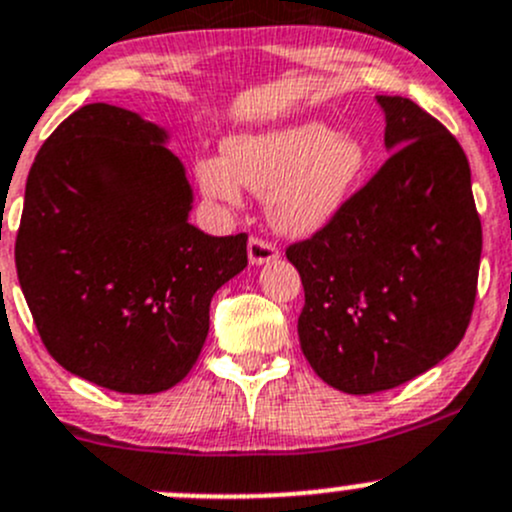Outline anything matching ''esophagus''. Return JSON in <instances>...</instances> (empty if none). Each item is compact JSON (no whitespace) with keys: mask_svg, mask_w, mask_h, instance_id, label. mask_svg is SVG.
Returning a JSON list of instances; mask_svg holds the SVG:
<instances>
[{"mask_svg":"<svg viewBox=\"0 0 512 512\" xmlns=\"http://www.w3.org/2000/svg\"><path fill=\"white\" fill-rule=\"evenodd\" d=\"M277 247L270 245V242L260 240V237H250V242H247V257H250V265L260 267V265H267V262L277 260Z\"/></svg>","mask_w":512,"mask_h":512,"instance_id":"1","label":"esophagus"}]
</instances>
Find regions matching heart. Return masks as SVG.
Segmentation results:
<instances>
[{
	"label": "heart",
	"instance_id": "obj_1",
	"mask_svg": "<svg viewBox=\"0 0 512 512\" xmlns=\"http://www.w3.org/2000/svg\"><path fill=\"white\" fill-rule=\"evenodd\" d=\"M225 158L195 165L200 190L227 205L240 200V185L270 198L272 225L285 235H312L332 223L364 168L361 143L322 121L232 136Z\"/></svg>",
	"mask_w": 512,
	"mask_h": 512
}]
</instances>
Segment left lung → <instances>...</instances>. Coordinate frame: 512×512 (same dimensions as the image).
Wrapping results in <instances>:
<instances>
[{
  "instance_id": "left-lung-1",
  "label": "left lung",
  "mask_w": 512,
  "mask_h": 512,
  "mask_svg": "<svg viewBox=\"0 0 512 512\" xmlns=\"http://www.w3.org/2000/svg\"><path fill=\"white\" fill-rule=\"evenodd\" d=\"M391 153L309 240L287 247L304 285L297 332L319 379L376 394L446 359L476 302L483 230L456 138L404 96H379Z\"/></svg>"
}]
</instances>
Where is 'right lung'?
Segmentation results:
<instances>
[{
  "instance_id": "1",
  "label": "right lung",
  "mask_w": 512,
  "mask_h": 512,
  "mask_svg": "<svg viewBox=\"0 0 512 512\" xmlns=\"http://www.w3.org/2000/svg\"><path fill=\"white\" fill-rule=\"evenodd\" d=\"M170 133L89 103L41 146L27 178L17 277L41 342L74 376L158 394L185 379L210 299L247 267V235L190 225L193 188Z\"/></svg>"
}]
</instances>
